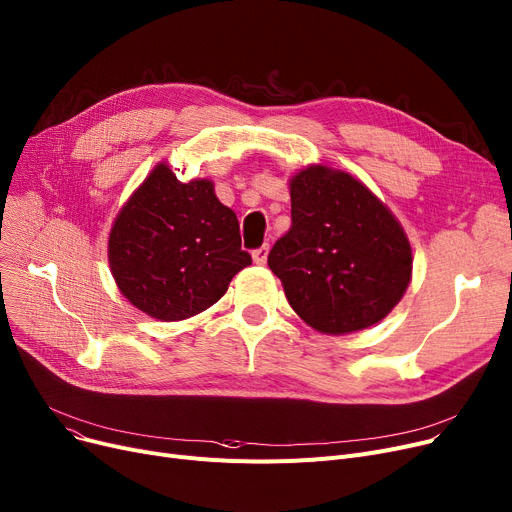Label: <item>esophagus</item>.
<instances>
[{"label":"esophagus","mask_w":512,"mask_h":512,"mask_svg":"<svg viewBox=\"0 0 512 512\" xmlns=\"http://www.w3.org/2000/svg\"><path fill=\"white\" fill-rule=\"evenodd\" d=\"M267 255H270V245H263V247H259V249L253 251V261H255L257 265H265Z\"/></svg>","instance_id":"1"}]
</instances>
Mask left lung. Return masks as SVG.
Masks as SVG:
<instances>
[{
    "instance_id": "left-lung-1",
    "label": "left lung",
    "mask_w": 512,
    "mask_h": 512,
    "mask_svg": "<svg viewBox=\"0 0 512 512\" xmlns=\"http://www.w3.org/2000/svg\"><path fill=\"white\" fill-rule=\"evenodd\" d=\"M292 226L267 257L307 326L342 336L382 321L405 297L413 249L388 205L344 170L311 164L288 180Z\"/></svg>"
}]
</instances>
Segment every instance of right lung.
Masks as SVG:
<instances>
[{
    "mask_svg": "<svg viewBox=\"0 0 512 512\" xmlns=\"http://www.w3.org/2000/svg\"><path fill=\"white\" fill-rule=\"evenodd\" d=\"M107 261L130 305L180 321L218 303L251 255L240 249L236 213L215 197L213 180L180 182L159 161L118 211Z\"/></svg>",
    "mask_w": 512,
    "mask_h": 512,
    "instance_id": "right-lung-1",
    "label": "right lung"
}]
</instances>
